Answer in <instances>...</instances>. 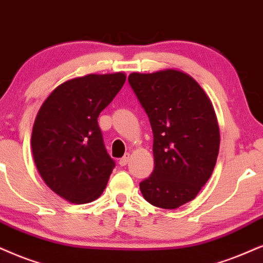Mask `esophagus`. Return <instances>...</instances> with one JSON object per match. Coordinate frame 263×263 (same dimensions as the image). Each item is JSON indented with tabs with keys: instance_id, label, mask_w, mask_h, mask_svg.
<instances>
[{
	"instance_id": "1",
	"label": "esophagus",
	"mask_w": 263,
	"mask_h": 263,
	"mask_svg": "<svg viewBox=\"0 0 263 263\" xmlns=\"http://www.w3.org/2000/svg\"><path fill=\"white\" fill-rule=\"evenodd\" d=\"M128 161H129V154H125L124 158H121L120 160H119V165L126 166V165H127Z\"/></svg>"
}]
</instances>
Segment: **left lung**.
<instances>
[{
    "mask_svg": "<svg viewBox=\"0 0 263 263\" xmlns=\"http://www.w3.org/2000/svg\"><path fill=\"white\" fill-rule=\"evenodd\" d=\"M128 82L154 135V170L139 189L149 204L177 209L197 197L215 168L220 127L214 105L191 75L176 69L132 72Z\"/></svg>",
    "mask_w": 263,
    "mask_h": 263,
    "instance_id": "8db88e82",
    "label": "left lung"
}]
</instances>
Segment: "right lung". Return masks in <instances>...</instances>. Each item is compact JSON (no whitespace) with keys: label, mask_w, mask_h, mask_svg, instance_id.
Wrapping results in <instances>:
<instances>
[{"label":"right lung","mask_w":263,"mask_h":263,"mask_svg":"<svg viewBox=\"0 0 263 263\" xmlns=\"http://www.w3.org/2000/svg\"><path fill=\"white\" fill-rule=\"evenodd\" d=\"M126 81L125 72L88 74L53 89L36 115L31 149L47 187L72 204L101 197L115 162L104 147L98 116Z\"/></svg>","instance_id":"obj_1"}]
</instances>
